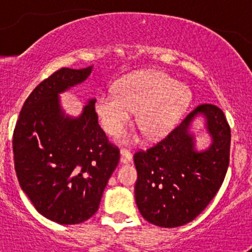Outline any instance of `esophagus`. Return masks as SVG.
Segmentation results:
<instances>
[{
    "mask_svg": "<svg viewBox=\"0 0 252 252\" xmlns=\"http://www.w3.org/2000/svg\"><path fill=\"white\" fill-rule=\"evenodd\" d=\"M132 160V154L126 149H121V162L128 163Z\"/></svg>",
    "mask_w": 252,
    "mask_h": 252,
    "instance_id": "esophagus-1",
    "label": "esophagus"
}]
</instances>
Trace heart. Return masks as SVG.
Here are the masks:
<instances>
[{"label": "heart", "instance_id": "b5f03b06", "mask_svg": "<svg viewBox=\"0 0 252 252\" xmlns=\"http://www.w3.org/2000/svg\"><path fill=\"white\" fill-rule=\"evenodd\" d=\"M189 92L160 71H146L121 80L116 94L106 91L96 100V112L103 129L117 136L136 112V124L148 137L168 132L189 104ZM126 141H131L126 136Z\"/></svg>", "mask_w": 252, "mask_h": 252}]
</instances>
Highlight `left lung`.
<instances>
[{
    "instance_id": "1",
    "label": "left lung",
    "mask_w": 252,
    "mask_h": 252,
    "mask_svg": "<svg viewBox=\"0 0 252 252\" xmlns=\"http://www.w3.org/2000/svg\"><path fill=\"white\" fill-rule=\"evenodd\" d=\"M199 114L213 138L206 151L195 149L189 132ZM231 130L224 112L212 104L190 111L163 140L134 155L137 170L136 205L147 221L161 227H178L192 221L215 198L230 161Z\"/></svg>"
}]
</instances>
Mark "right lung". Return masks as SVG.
Returning a JSON list of instances; mask_svg holds the SVG:
<instances>
[{"instance_id":"1","label":"right lung","mask_w":252,"mask_h":252,"mask_svg":"<svg viewBox=\"0 0 252 252\" xmlns=\"http://www.w3.org/2000/svg\"><path fill=\"white\" fill-rule=\"evenodd\" d=\"M92 66L60 68L26 99L14 129L17 180L37 212L63 225L88 220L120 161L98 124L96 99L78 117L65 115L59 94L83 83Z\"/></svg>"}]
</instances>
